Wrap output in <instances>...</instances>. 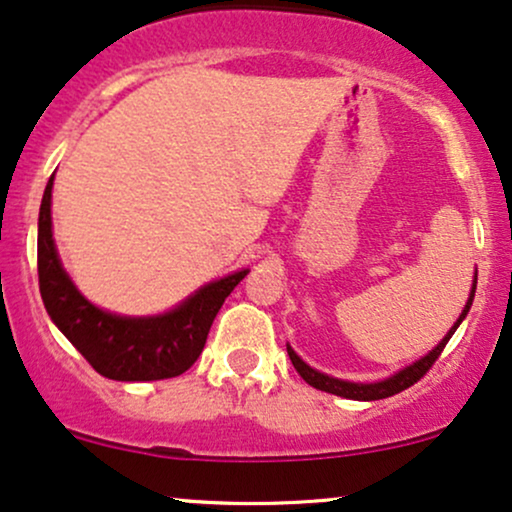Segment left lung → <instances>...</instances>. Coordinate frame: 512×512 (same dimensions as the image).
I'll return each mask as SVG.
<instances>
[{
	"label": "left lung",
	"mask_w": 512,
	"mask_h": 512,
	"mask_svg": "<svg viewBox=\"0 0 512 512\" xmlns=\"http://www.w3.org/2000/svg\"><path fill=\"white\" fill-rule=\"evenodd\" d=\"M475 288H477V269H475V278H472V288H470V295H468V302H465L461 316H458L454 326L449 328V333L444 335L442 340H439L437 347H432L425 357H420L418 361H413L406 368H401L390 378L385 380H375V383H352V380H340V378H333V375H326L321 371H316L309 364H304V361L297 357L295 349L288 345V357L293 361V366L297 368V373L302 375L304 383H309L316 390L321 392H331V394H338V397H345V399H354V401H375V399H385V397H392V394H397L401 390H406V387H411L413 383H418L420 378H423L425 373L430 371V366L435 364L439 359V354H442V349L446 347V342L451 340V335L456 333V328L461 326L465 316H468L470 307H472V300H475Z\"/></svg>",
	"instance_id": "1"
}]
</instances>
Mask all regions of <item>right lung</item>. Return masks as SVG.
I'll use <instances>...</instances> for the list:
<instances>
[{
    "mask_svg": "<svg viewBox=\"0 0 512 512\" xmlns=\"http://www.w3.org/2000/svg\"><path fill=\"white\" fill-rule=\"evenodd\" d=\"M51 189L54 174L44 189L37 222V271L42 302L58 331L103 378L141 383L189 371L203 352L224 300L250 269L205 283L170 312L153 316L106 312L89 302L63 269L51 229Z\"/></svg>",
    "mask_w": 512,
    "mask_h": 512,
    "instance_id": "add662e5",
    "label": "right lung"
}]
</instances>
